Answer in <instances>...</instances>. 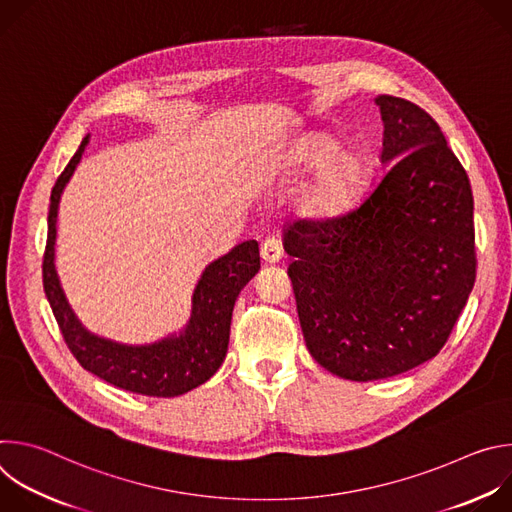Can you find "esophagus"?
I'll return each instance as SVG.
<instances>
[{"label": "esophagus", "mask_w": 512, "mask_h": 512, "mask_svg": "<svg viewBox=\"0 0 512 512\" xmlns=\"http://www.w3.org/2000/svg\"><path fill=\"white\" fill-rule=\"evenodd\" d=\"M261 259H263L265 263H269V265L277 263V261L281 259V245H279V241L267 239V241L261 245Z\"/></svg>", "instance_id": "obj_1"}]
</instances>
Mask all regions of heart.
I'll return each instance as SVG.
<instances>
[{
	"label": "heart",
	"instance_id": "obj_1",
	"mask_svg": "<svg viewBox=\"0 0 512 512\" xmlns=\"http://www.w3.org/2000/svg\"><path fill=\"white\" fill-rule=\"evenodd\" d=\"M373 156L360 141L338 145V135L326 129L306 131L291 145L287 172L302 180L314 172L306 184L298 208L314 223H330L348 214L369 186Z\"/></svg>",
	"mask_w": 512,
	"mask_h": 512
}]
</instances>
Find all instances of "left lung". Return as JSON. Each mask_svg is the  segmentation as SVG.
I'll return each instance as SVG.
<instances>
[{
  "label": "left lung",
  "mask_w": 512,
  "mask_h": 512,
  "mask_svg": "<svg viewBox=\"0 0 512 512\" xmlns=\"http://www.w3.org/2000/svg\"><path fill=\"white\" fill-rule=\"evenodd\" d=\"M385 174L354 212L285 233L306 346L348 381L407 373L446 344L476 279L466 170L421 107L379 95Z\"/></svg>",
  "instance_id": "left-lung-1"
}]
</instances>
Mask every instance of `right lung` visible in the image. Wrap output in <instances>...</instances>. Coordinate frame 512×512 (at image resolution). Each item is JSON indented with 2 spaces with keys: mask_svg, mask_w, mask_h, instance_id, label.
<instances>
[{
  "mask_svg": "<svg viewBox=\"0 0 512 512\" xmlns=\"http://www.w3.org/2000/svg\"><path fill=\"white\" fill-rule=\"evenodd\" d=\"M91 141L85 135L77 154L58 176L48 210V241L42 263L44 291L64 342L81 367L99 379L148 397H178L206 383L221 367L231 334V318L241 289L261 269L257 241H245L204 267L192 294L186 326L150 344H123L85 328L70 308L56 273V221L60 196Z\"/></svg>",
  "mask_w": 512,
  "mask_h": 512,
  "instance_id": "1",
  "label": "right lung"
}]
</instances>
